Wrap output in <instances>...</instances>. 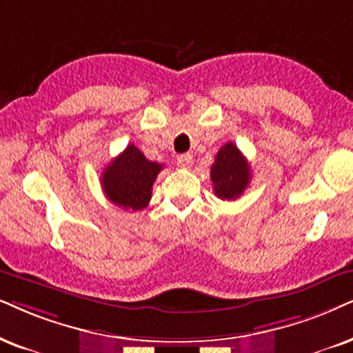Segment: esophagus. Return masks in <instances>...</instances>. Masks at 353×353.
<instances>
[{
  "label": "esophagus",
  "mask_w": 353,
  "mask_h": 353,
  "mask_svg": "<svg viewBox=\"0 0 353 353\" xmlns=\"http://www.w3.org/2000/svg\"><path fill=\"white\" fill-rule=\"evenodd\" d=\"M192 163H194V159H192V156L189 153H184V154H179L177 156V164H179L181 168H190Z\"/></svg>",
  "instance_id": "1"
}]
</instances>
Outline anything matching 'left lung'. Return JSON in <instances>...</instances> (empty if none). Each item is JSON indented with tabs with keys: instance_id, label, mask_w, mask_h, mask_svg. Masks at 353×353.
Returning <instances> with one entry per match:
<instances>
[{
	"instance_id": "obj_1",
	"label": "left lung",
	"mask_w": 353,
	"mask_h": 353,
	"mask_svg": "<svg viewBox=\"0 0 353 353\" xmlns=\"http://www.w3.org/2000/svg\"><path fill=\"white\" fill-rule=\"evenodd\" d=\"M213 190L221 200H236L251 182V166L234 143L223 145L210 172Z\"/></svg>"
}]
</instances>
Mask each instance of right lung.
<instances>
[{"label":"right lung","instance_id":"add662e5","mask_svg":"<svg viewBox=\"0 0 353 353\" xmlns=\"http://www.w3.org/2000/svg\"><path fill=\"white\" fill-rule=\"evenodd\" d=\"M163 164L150 161L135 145H128L107 164L101 176L105 197L125 210H143L151 200V189Z\"/></svg>","mask_w":353,"mask_h":353}]
</instances>
